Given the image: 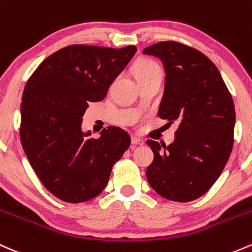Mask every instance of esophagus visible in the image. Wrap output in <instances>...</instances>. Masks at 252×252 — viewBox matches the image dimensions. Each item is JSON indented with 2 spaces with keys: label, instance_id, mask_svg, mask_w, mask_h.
Here are the masks:
<instances>
[{
  "label": "esophagus",
  "instance_id": "1",
  "mask_svg": "<svg viewBox=\"0 0 252 252\" xmlns=\"http://www.w3.org/2000/svg\"><path fill=\"white\" fill-rule=\"evenodd\" d=\"M131 145L132 146H143L145 145V141L139 139V137H136V136H132L131 137Z\"/></svg>",
  "mask_w": 252,
  "mask_h": 252
}]
</instances>
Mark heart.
I'll return each instance as SVG.
<instances>
[{
  "label": "heart",
  "instance_id": "b5f03b06",
  "mask_svg": "<svg viewBox=\"0 0 252 252\" xmlns=\"http://www.w3.org/2000/svg\"><path fill=\"white\" fill-rule=\"evenodd\" d=\"M157 70H160V68L158 67V64H156L154 62H152V61L142 60L140 61V62L136 64V67H135V75H136V79H137V77L146 75V74H149V73H153V71H157Z\"/></svg>",
  "mask_w": 252,
  "mask_h": 252
}]
</instances>
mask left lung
Returning <instances> with one entry per match:
<instances>
[{"label": "left lung", "instance_id": "1", "mask_svg": "<svg viewBox=\"0 0 252 252\" xmlns=\"http://www.w3.org/2000/svg\"><path fill=\"white\" fill-rule=\"evenodd\" d=\"M142 52L161 60L166 73L158 116L179 122L171 145L147 141L154 160L146 177L164 198L189 202L211 189L227 162L236 123L233 100L219 69L198 50L160 41Z\"/></svg>", "mask_w": 252, "mask_h": 252}]
</instances>
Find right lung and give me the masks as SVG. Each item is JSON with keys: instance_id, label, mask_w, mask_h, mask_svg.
Instances as JSON below:
<instances>
[{"instance_id": "1", "label": "right lung", "mask_w": 252, "mask_h": 252, "mask_svg": "<svg viewBox=\"0 0 252 252\" xmlns=\"http://www.w3.org/2000/svg\"><path fill=\"white\" fill-rule=\"evenodd\" d=\"M136 46L69 45L50 55L26 82L21 103V145L44 187L60 200L80 203L106 187L130 136L107 126L99 139L82 132L88 103L100 101Z\"/></svg>"}]
</instances>
